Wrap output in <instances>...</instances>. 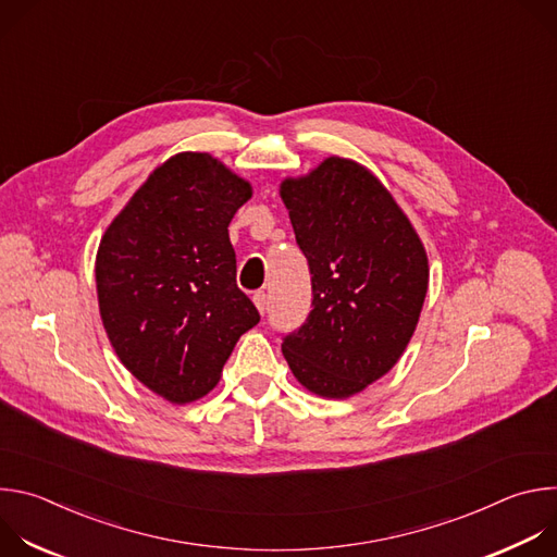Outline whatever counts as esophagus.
Returning a JSON list of instances; mask_svg holds the SVG:
<instances>
[{
    "mask_svg": "<svg viewBox=\"0 0 557 557\" xmlns=\"http://www.w3.org/2000/svg\"><path fill=\"white\" fill-rule=\"evenodd\" d=\"M253 301H256L258 310L264 314V310H267V304H269V297H267V293H264V290H258V293L253 295Z\"/></svg>",
    "mask_w": 557,
    "mask_h": 557,
    "instance_id": "esophagus-1",
    "label": "esophagus"
}]
</instances>
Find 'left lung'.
I'll use <instances>...</instances> for the list:
<instances>
[{"instance_id":"left-lung-1","label":"left lung","mask_w":557,"mask_h":557,"mask_svg":"<svg viewBox=\"0 0 557 557\" xmlns=\"http://www.w3.org/2000/svg\"><path fill=\"white\" fill-rule=\"evenodd\" d=\"M310 271V312L282 352L310 392L346 399L404 355L428 293V256L387 189L346 158L282 183Z\"/></svg>"}]
</instances>
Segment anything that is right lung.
Wrapping results in <instances>:
<instances>
[{
    "mask_svg": "<svg viewBox=\"0 0 557 557\" xmlns=\"http://www.w3.org/2000/svg\"><path fill=\"white\" fill-rule=\"evenodd\" d=\"M251 185L209 153H176L132 196L97 253L101 320L123 366L172 404L220 381L260 322L235 284L228 222Z\"/></svg>",
    "mask_w": 557,
    "mask_h": 557,
    "instance_id": "add662e5",
    "label": "right lung"
}]
</instances>
